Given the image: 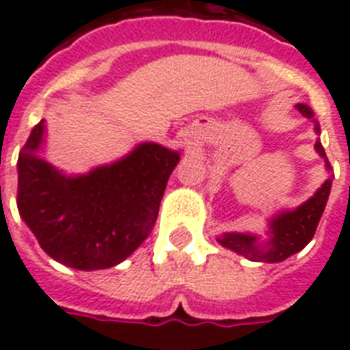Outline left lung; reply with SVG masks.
I'll return each mask as SVG.
<instances>
[{"label": "left lung", "instance_id": "8db88e82", "mask_svg": "<svg viewBox=\"0 0 350 350\" xmlns=\"http://www.w3.org/2000/svg\"><path fill=\"white\" fill-rule=\"evenodd\" d=\"M298 112L301 116H306L308 120L313 118V110L308 105H296ZM315 122V120H313ZM315 131L319 133V123L315 122ZM317 152L321 157L326 161V168H330V163L326 159L323 144L317 140ZM332 189V178H328L323 183V187L317 191L313 197L309 198L308 202H304L298 206L293 212H281L270 221L271 238L266 242V245L257 243V238L251 234H240V232H227L221 238H217V242L223 247L240 253L243 257H247L250 260H258V262H281L286 257H291L294 253H298L304 250L311 238L315 236L317 225L323 217L324 208H326V200L330 197Z\"/></svg>", "mask_w": 350, "mask_h": 350}]
</instances>
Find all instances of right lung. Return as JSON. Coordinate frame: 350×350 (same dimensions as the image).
Returning <instances> with one entry per match:
<instances>
[{
  "instance_id": "add662e5",
  "label": "right lung",
  "mask_w": 350,
  "mask_h": 350,
  "mask_svg": "<svg viewBox=\"0 0 350 350\" xmlns=\"http://www.w3.org/2000/svg\"><path fill=\"white\" fill-rule=\"evenodd\" d=\"M44 120L18 157L16 204L42 251L77 270H103L150 236L180 153L153 142L84 176H65L37 155Z\"/></svg>"
}]
</instances>
